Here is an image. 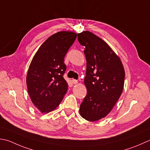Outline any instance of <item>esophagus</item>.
I'll return each mask as SVG.
<instances>
[{"instance_id":"obj_1","label":"esophagus","mask_w":150,"mask_h":150,"mask_svg":"<svg viewBox=\"0 0 150 150\" xmlns=\"http://www.w3.org/2000/svg\"><path fill=\"white\" fill-rule=\"evenodd\" d=\"M72 83H73V84H76L78 83V81L77 80H75V79H73Z\"/></svg>"}]
</instances>
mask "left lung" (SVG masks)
<instances>
[{
  "label": "left lung",
  "mask_w": 150,
  "mask_h": 150,
  "mask_svg": "<svg viewBox=\"0 0 150 150\" xmlns=\"http://www.w3.org/2000/svg\"><path fill=\"white\" fill-rule=\"evenodd\" d=\"M85 47L87 94L80 105V115L90 122L105 118L113 108L124 89L125 71L119 57L109 45L89 31L78 34Z\"/></svg>",
  "instance_id": "1"
}]
</instances>
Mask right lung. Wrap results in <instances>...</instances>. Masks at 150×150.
<instances>
[{"label": "right lung", "mask_w": 150, "mask_h": 150, "mask_svg": "<svg viewBox=\"0 0 150 150\" xmlns=\"http://www.w3.org/2000/svg\"><path fill=\"white\" fill-rule=\"evenodd\" d=\"M77 34L60 31L47 38L32 58L26 75V85L32 103L42 113L54 110L67 91L63 75L64 57Z\"/></svg>", "instance_id": "right-lung-1"}]
</instances>
